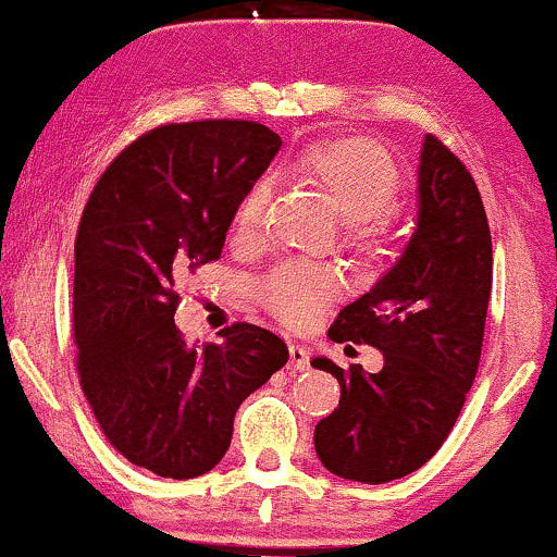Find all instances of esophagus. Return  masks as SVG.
Instances as JSON below:
<instances>
[{
	"label": "esophagus",
	"mask_w": 557,
	"mask_h": 557,
	"mask_svg": "<svg viewBox=\"0 0 557 557\" xmlns=\"http://www.w3.org/2000/svg\"><path fill=\"white\" fill-rule=\"evenodd\" d=\"M287 354H290V361H287V369H290V372H306V369H309V350H306V345L293 343L290 348H287Z\"/></svg>",
	"instance_id": "esophagus-1"
}]
</instances>
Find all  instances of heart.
<instances>
[{
  "instance_id": "1",
  "label": "heart",
  "mask_w": 557,
  "mask_h": 557,
  "mask_svg": "<svg viewBox=\"0 0 557 557\" xmlns=\"http://www.w3.org/2000/svg\"><path fill=\"white\" fill-rule=\"evenodd\" d=\"M293 170L327 190L343 220L350 222L348 235L356 248L380 251L389 240L382 209H387L398 194V168L382 146L367 138L319 140L293 162ZM270 194L272 183L267 177L243 194L233 220L235 233H257ZM341 287V274L330 267L287 261L261 283V298L283 322L306 327L327 309Z\"/></svg>"
}]
</instances>
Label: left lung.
<instances>
[{"label": "left lung", "instance_id": "left-lung-1", "mask_svg": "<svg viewBox=\"0 0 557 557\" xmlns=\"http://www.w3.org/2000/svg\"><path fill=\"white\" fill-rule=\"evenodd\" d=\"M490 290L492 238L474 177L424 136L411 240L327 332L335 343L374 345L385 367L345 372L327 356L311 359L341 382V403L314 430L324 469L382 484L430 461L476 376Z\"/></svg>", "mask_w": 557, "mask_h": 557}]
</instances>
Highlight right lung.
Masks as SVG:
<instances>
[{
  "label": "right lung",
  "mask_w": 557,
  "mask_h": 557,
  "mask_svg": "<svg viewBox=\"0 0 557 557\" xmlns=\"http://www.w3.org/2000/svg\"><path fill=\"white\" fill-rule=\"evenodd\" d=\"M283 140L246 120L164 125L96 183L75 240L81 387L107 440L157 476L194 479L225 458L240 403L285 367L257 324L194 348L175 327L177 280L222 257L238 201Z\"/></svg>",
  "instance_id": "right-lung-1"
}]
</instances>
